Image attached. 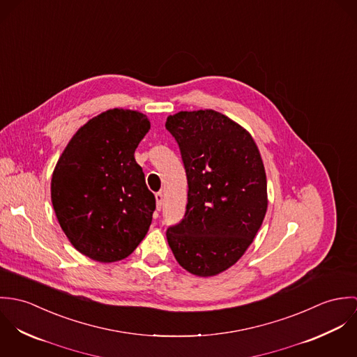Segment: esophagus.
Masks as SVG:
<instances>
[{
  "instance_id": "1",
  "label": "esophagus",
  "mask_w": 357,
  "mask_h": 357,
  "mask_svg": "<svg viewBox=\"0 0 357 357\" xmlns=\"http://www.w3.org/2000/svg\"><path fill=\"white\" fill-rule=\"evenodd\" d=\"M155 199H156V210H160V207L163 204V194L162 192H156L155 194Z\"/></svg>"
}]
</instances>
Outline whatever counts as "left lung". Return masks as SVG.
Masks as SVG:
<instances>
[{
  "mask_svg": "<svg viewBox=\"0 0 357 357\" xmlns=\"http://www.w3.org/2000/svg\"><path fill=\"white\" fill-rule=\"evenodd\" d=\"M188 181L183 221L166 231L177 262L190 273L215 276L245 255L264 221L268 194L252 135L214 109L169 115Z\"/></svg>",
  "mask_w": 357,
  "mask_h": 357,
  "instance_id": "left-lung-1",
  "label": "left lung"
}]
</instances>
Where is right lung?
<instances>
[{"label":"right lung","instance_id":"obj_1","mask_svg":"<svg viewBox=\"0 0 357 357\" xmlns=\"http://www.w3.org/2000/svg\"><path fill=\"white\" fill-rule=\"evenodd\" d=\"M150 128L139 111L107 109L77 130L54 166L57 221L70 243L95 261L126 258L149 232L155 197L135 151Z\"/></svg>","mask_w":357,"mask_h":357}]
</instances>
